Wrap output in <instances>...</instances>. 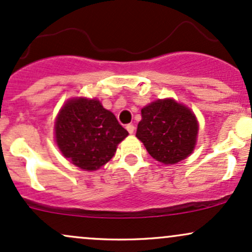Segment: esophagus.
Here are the masks:
<instances>
[{
    "mask_svg": "<svg viewBox=\"0 0 252 252\" xmlns=\"http://www.w3.org/2000/svg\"><path fill=\"white\" fill-rule=\"evenodd\" d=\"M126 129L128 130V132H129V134H132V132L135 131V126H132V124H128V126H126Z\"/></svg>",
    "mask_w": 252,
    "mask_h": 252,
    "instance_id": "1",
    "label": "esophagus"
}]
</instances>
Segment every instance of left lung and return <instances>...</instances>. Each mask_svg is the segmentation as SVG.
<instances>
[{"label": "left lung", "instance_id": "obj_1", "mask_svg": "<svg viewBox=\"0 0 252 252\" xmlns=\"http://www.w3.org/2000/svg\"><path fill=\"white\" fill-rule=\"evenodd\" d=\"M141 115L136 137L156 161L174 164L192 154L199 126L190 109L167 98L144 106Z\"/></svg>", "mask_w": 252, "mask_h": 252}]
</instances>
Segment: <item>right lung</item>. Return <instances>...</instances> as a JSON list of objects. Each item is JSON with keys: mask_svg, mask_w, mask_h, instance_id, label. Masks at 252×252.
Here are the masks:
<instances>
[{"mask_svg": "<svg viewBox=\"0 0 252 252\" xmlns=\"http://www.w3.org/2000/svg\"><path fill=\"white\" fill-rule=\"evenodd\" d=\"M56 142L74 166L97 170L112 158L129 132L98 99L67 100L56 120Z\"/></svg>", "mask_w": 252, "mask_h": 252, "instance_id": "right-lung-1", "label": "right lung"}]
</instances>
